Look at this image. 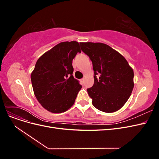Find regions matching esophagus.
Masks as SVG:
<instances>
[{
    "instance_id": "esophagus-1",
    "label": "esophagus",
    "mask_w": 159,
    "mask_h": 159,
    "mask_svg": "<svg viewBox=\"0 0 159 159\" xmlns=\"http://www.w3.org/2000/svg\"><path fill=\"white\" fill-rule=\"evenodd\" d=\"M84 80H85V79H84V78H82V79H81V83H82V84H83V83L84 82Z\"/></svg>"
}]
</instances>
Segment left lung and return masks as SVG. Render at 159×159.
Listing matches in <instances>:
<instances>
[{"instance_id":"obj_1","label":"left lung","mask_w":159,"mask_h":159,"mask_svg":"<svg viewBox=\"0 0 159 159\" xmlns=\"http://www.w3.org/2000/svg\"><path fill=\"white\" fill-rule=\"evenodd\" d=\"M80 44L93 64L94 84L88 89L93 105L103 112L117 111L132 93L133 70L121 54L107 44L100 42Z\"/></svg>"}]
</instances>
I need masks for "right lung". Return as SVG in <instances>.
I'll return each instance as SVG.
<instances>
[{"mask_svg":"<svg viewBox=\"0 0 159 159\" xmlns=\"http://www.w3.org/2000/svg\"><path fill=\"white\" fill-rule=\"evenodd\" d=\"M81 53L78 42H64L42 55L31 74L34 93L50 112H65L74 105L81 88L73 75L72 60Z\"/></svg>","mask_w":159,"mask_h":159,"instance_id":"obj_1","label":"right lung"}]
</instances>
